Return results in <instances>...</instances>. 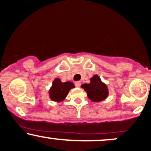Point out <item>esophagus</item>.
<instances>
[{"label":"esophagus","mask_w":151,"mask_h":151,"mask_svg":"<svg viewBox=\"0 0 151 151\" xmlns=\"http://www.w3.org/2000/svg\"><path fill=\"white\" fill-rule=\"evenodd\" d=\"M74 84H75V86H76V87H80V86H81V82L80 81H76L75 83H74Z\"/></svg>","instance_id":"1"}]
</instances>
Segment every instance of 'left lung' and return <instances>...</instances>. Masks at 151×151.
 <instances>
[{
  "label": "left lung",
  "mask_w": 151,
  "mask_h": 151,
  "mask_svg": "<svg viewBox=\"0 0 151 151\" xmlns=\"http://www.w3.org/2000/svg\"><path fill=\"white\" fill-rule=\"evenodd\" d=\"M81 88L87 92V96L92 101L99 102L107 98L108 89L107 86L101 81L97 74L90 79V83H84Z\"/></svg>",
  "instance_id": "1"
}]
</instances>
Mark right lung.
Returning <instances> with one entry per match:
<instances>
[{"label": "right lung", "mask_w": 151, "mask_h": 151, "mask_svg": "<svg viewBox=\"0 0 151 151\" xmlns=\"http://www.w3.org/2000/svg\"><path fill=\"white\" fill-rule=\"evenodd\" d=\"M73 88H74V86L72 82L67 81L63 83L59 79L56 78L49 91L50 99L57 102L63 101L70 90Z\"/></svg>", "instance_id": "right-lung-1"}]
</instances>
